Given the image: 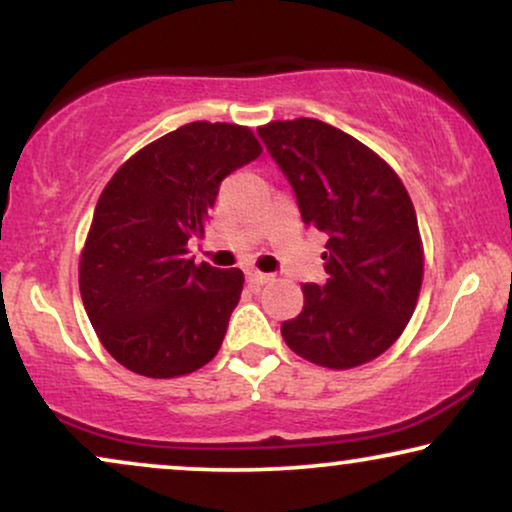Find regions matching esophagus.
<instances>
[{
	"instance_id": "1",
	"label": "esophagus",
	"mask_w": 512,
	"mask_h": 512,
	"mask_svg": "<svg viewBox=\"0 0 512 512\" xmlns=\"http://www.w3.org/2000/svg\"><path fill=\"white\" fill-rule=\"evenodd\" d=\"M272 279V275H268V272H261V270H247V282L254 284V286H263L268 284Z\"/></svg>"
}]
</instances>
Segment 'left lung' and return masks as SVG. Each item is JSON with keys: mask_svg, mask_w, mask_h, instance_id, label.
Here are the masks:
<instances>
[{"mask_svg": "<svg viewBox=\"0 0 512 512\" xmlns=\"http://www.w3.org/2000/svg\"><path fill=\"white\" fill-rule=\"evenodd\" d=\"M296 193L305 226L328 237L324 284H303L305 305L282 324L293 352L347 370L394 345L424 277L417 214L398 174L366 144L317 118L258 128Z\"/></svg>", "mask_w": 512, "mask_h": 512, "instance_id": "left-lung-1", "label": "left lung"}]
</instances>
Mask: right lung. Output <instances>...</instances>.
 <instances>
[{
    "instance_id": "1",
    "label": "right lung",
    "mask_w": 512,
    "mask_h": 512,
    "mask_svg": "<svg viewBox=\"0 0 512 512\" xmlns=\"http://www.w3.org/2000/svg\"><path fill=\"white\" fill-rule=\"evenodd\" d=\"M254 132L195 121L118 167L97 200L79 289L97 338L144 377L188 375L219 352L240 303L242 270L195 263L221 181L261 156Z\"/></svg>"
}]
</instances>
